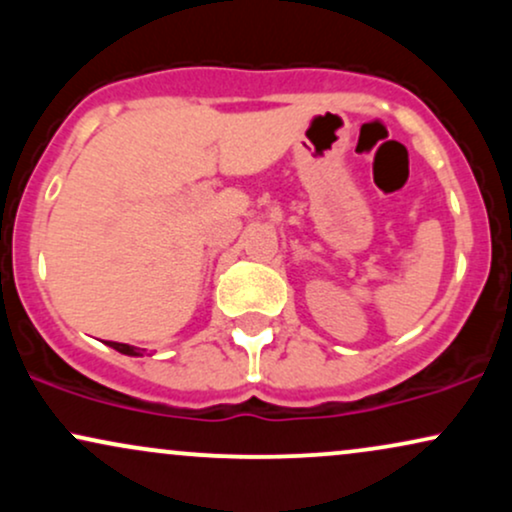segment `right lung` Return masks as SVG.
<instances>
[{
    "label": "right lung",
    "instance_id": "add662e5",
    "mask_svg": "<svg viewBox=\"0 0 512 512\" xmlns=\"http://www.w3.org/2000/svg\"><path fill=\"white\" fill-rule=\"evenodd\" d=\"M108 346H113L115 351L125 356H144V349H137V346H129V344H120V342H108Z\"/></svg>",
    "mask_w": 512,
    "mask_h": 512
}]
</instances>
